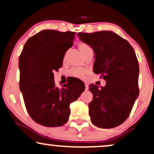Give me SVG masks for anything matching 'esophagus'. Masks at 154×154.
Returning <instances> with one entry per match:
<instances>
[{
	"mask_svg": "<svg viewBox=\"0 0 154 154\" xmlns=\"http://www.w3.org/2000/svg\"><path fill=\"white\" fill-rule=\"evenodd\" d=\"M85 89H86V90H88V89H89L88 85H87V83H85Z\"/></svg>",
	"mask_w": 154,
	"mask_h": 154,
	"instance_id": "34e87169",
	"label": "esophagus"
}]
</instances>
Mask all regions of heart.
I'll return each mask as SVG.
<instances>
[{
	"mask_svg": "<svg viewBox=\"0 0 154 154\" xmlns=\"http://www.w3.org/2000/svg\"><path fill=\"white\" fill-rule=\"evenodd\" d=\"M78 48L79 51L84 57H86V56L88 54L89 52H92V49L89 45L87 43H85V42H80V43L78 44ZM87 74V71L85 70V69H73L70 71V75L72 76H74V77H84L85 75Z\"/></svg>",
	"mask_w": 154,
	"mask_h": 154,
	"instance_id": "1",
	"label": "heart"
}]
</instances>
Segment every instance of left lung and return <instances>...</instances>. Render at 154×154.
Listing matches in <instances>:
<instances>
[{
  "label": "left lung",
  "mask_w": 154,
  "mask_h": 154,
  "mask_svg": "<svg viewBox=\"0 0 154 154\" xmlns=\"http://www.w3.org/2000/svg\"><path fill=\"white\" fill-rule=\"evenodd\" d=\"M82 41L94 52V72L106 80L104 87L89 86V104L92 124L102 129L119 126L129 117L139 96V62L127 40L112 31L78 32Z\"/></svg>",
  "instance_id": "left-lung-1"
}]
</instances>
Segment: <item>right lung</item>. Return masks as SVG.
Segmentation results:
<instances>
[{"label":"right lung","instance_id":"1","mask_svg":"<svg viewBox=\"0 0 154 154\" xmlns=\"http://www.w3.org/2000/svg\"><path fill=\"white\" fill-rule=\"evenodd\" d=\"M76 32L44 30L30 37L19 57L20 89L29 115L47 127L67 122L69 104L77 100L85 87L65 84L55 87L54 71L63 67L64 56L73 45Z\"/></svg>","mask_w":154,"mask_h":154}]
</instances>
